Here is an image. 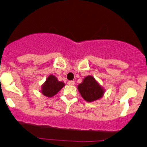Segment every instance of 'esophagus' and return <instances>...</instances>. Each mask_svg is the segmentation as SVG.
Listing matches in <instances>:
<instances>
[{
    "mask_svg": "<svg viewBox=\"0 0 147 147\" xmlns=\"http://www.w3.org/2000/svg\"><path fill=\"white\" fill-rule=\"evenodd\" d=\"M68 85H69V86H74V83H75V82L74 81V80H69V81H68Z\"/></svg>",
    "mask_w": 147,
    "mask_h": 147,
    "instance_id": "1",
    "label": "esophagus"
}]
</instances>
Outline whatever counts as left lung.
Listing matches in <instances>:
<instances>
[{"label": "left lung", "mask_w": 147, "mask_h": 147, "mask_svg": "<svg viewBox=\"0 0 147 147\" xmlns=\"http://www.w3.org/2000/svg\"><path fill=\"white\" fill-rule=\"evenodd\" d=\"M78 89L82 97L89 102L101 98L105 93V90L91 76H88L83 79L78 86Z\"/></svg>", "instance_id": "8db88e82"}]
</instances>
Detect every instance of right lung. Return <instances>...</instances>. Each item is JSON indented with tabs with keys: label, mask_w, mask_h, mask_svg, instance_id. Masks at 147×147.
<instances>
[{
	"label": "right lung",
	"mask_w": 147,
	"mask_h": 147,
	"mask_svg": "<svg viewBox=\"0 0 147 147\" xmlns=\"http://www.w3.org/2000/svg\"><path fill=\"white\" fill-rule=\"evenodd\" d=\"M64 86L63 82L59 81L55 76L50 75L42 84L41 92L46 97H51L55 95Z\"/></svg>",
	"instance_id": "1"
}]
</instances>
